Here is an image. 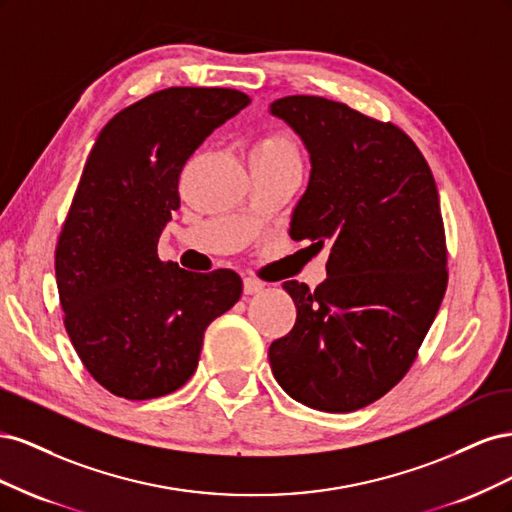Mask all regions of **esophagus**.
I'll use <instances>...</instances> for the list:
<instances>
[{"mask_svg":"<svg viewBox=\"0 0 512 512\" xmlns=\"http://www.w3.org/2000/svg\"><path fill=\"white\" fill-rule=\"evenodd\" d=\"M262 288H265V282H262V280H256V277H252V275L243 277V292L245 294H256Z\"/></svg>","mask_w":512,"mask_h":512,"instance_id":"1","label":"esophagus"}]
</instances>
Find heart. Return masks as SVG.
<instances>
[{
    "instance_id": "1",
    "label": "heart",
    "mask_w": 512,
    "mask_h": 512,
    "mask_svg": "<svg viewBox=\"0 0 512 512\" xmlns=\"http://www.w3.org/2000/svg\"><path fill=\"white\" fill-rule=\"evenodd\" d=\"M252 162L265 164H301L299 145L294 136L284 130H269L260 134L252 145Z\"/></svg>"
}]
</instances>
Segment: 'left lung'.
Returning a JSON list of instances; mask_svg holds the SVG:
<instances>
[{"instance_id":"left-lung-1","label":"left lung","mask_w":512,"mask_h":512,"mask_svg":"<svg viewBox=\"0 0 512 512\" xmlns=\"http://www.w3.org/2000/svg\"><path fill=\"white\" fill-rule=\"evenodd\" d=\"M312 156L290 237L331 245L327 280L284 282L297 322L269 348L273 376L301 404L354 412L408 374L448 284L431 168L393 121L320 96L271 104Z\"/></svg>"}]
</instances>
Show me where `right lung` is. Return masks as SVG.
<instances>
[{
	"label": "right lung",
	"mask_w": 512,
	"mask_h": 512,
	"mask_svg": "<svg viewBox=\"0 0 512 512\" xmlns=\"http://www.w3.org/2000/svg\"><path fill=\"white\" fill-rule=\"evenodd\" d=\"M250 102L228 87H168L119 111L89 151L55 277L76 354L117 397L177 391L198 367L209 324L241 297L235 271L179 269L160 260L158 239L181 205L183 166Z\"/></svg>",
	"instance_id": "right-lung-1"
}]
</instances>
